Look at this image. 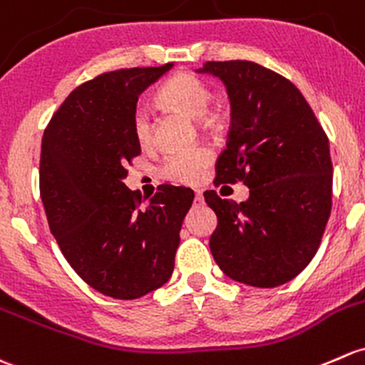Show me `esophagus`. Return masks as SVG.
<instances>
[{"label":"esophagus","mask_w":365,"mask_h":365,"mask_svg":"<svg viewBox=\"0 0 365 365\" xmlns=\"http://www.w3.org/2000/svg\"><path fill=\"white\" fill-rule=\"evenodd\" d=\"M202 190H195V202H202Z\"/></svg>","instance_id":"esophagus-1"}]
</instances>
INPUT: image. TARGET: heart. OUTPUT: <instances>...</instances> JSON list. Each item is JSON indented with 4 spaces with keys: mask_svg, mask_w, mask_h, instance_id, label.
<instances>
[{
    "mask_svg": "<svg viewBox=\"0 0 365 365\" xmlns=\"http://www.w3.org/2000/svg\"><path fill=\"white\" fill-rule=\"evenodd\" d=\"M157 103L170 112L182 113L189 118H201L212 103V91L197 76L190 73H180L160 87ZM133 134L140 147L147 148L153 143V118L148 110L138 108L134 112ZM212 160L213 152L206 147L175 152L164 159L160 175L173 183L194 185L201 182Z\"/></svg>",
    "mask_w": 365,
    "mask_h": 365,
    "instance_id": "1",
    "label": "heart"
}]
</instances>
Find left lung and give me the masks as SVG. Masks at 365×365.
I'll list each match as a JSON object with an SVG mask.
<instances>
[{
  "label": "left lung",
  "instance_id": "obj_1",
  "mask_svg": "<svg viewBox=\"0 0 365 365\" xmlns=\"http://www.w3.org/2000/svg\"><path fill=\"white\" fill-rule=\"evenodd\" d=\"M195 71L220 78L231 103L217 185L241 180L250 189L240 205L205 192L218 218L210 250L234 282L283 285L312 262L331 215L327 136L304 96L278 73L250 61L206 63Z\"/></svg>",
  "mask_w": 365,
  "mask_h": 365
}]
</instances>
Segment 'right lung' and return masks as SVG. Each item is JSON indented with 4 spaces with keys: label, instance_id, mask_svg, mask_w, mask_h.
<instances>
[{
    "label": "right lung",
    "instance_id": "obj_1",
    "mask_svg": "<svg viewBox=\"0 0 365 365\" xmlns=\"http://www.w3.org/2000/svg\"><path fill=\"white\" fill-rule=\"evenodd\" d=\"M175 64L96 76L61 105L41 140L40 194L48 227L75 273L113 299H138L171 278L194 192L163 185L140 208L125 166L138 98Z\"/></svg>",
    "mask_w": 365,
    "mask_h": 365
}]
</instances>
